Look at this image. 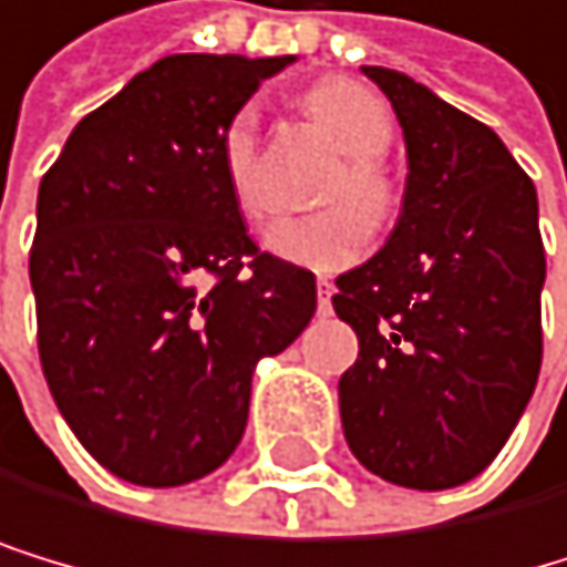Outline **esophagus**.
Instances as JSON below:
<instances>
[{"mask_svg": "<svg viewBox=\"0 0 567 567\" xmlns=\"http://www.w3.org/2000/svg\"><path fill=\"white\" fill-rule=\"evenodd\" d=\"M316 290H319V311H322V316H326V311L332 308V284H329L326 277H319Z\"/></svg>", "mask_w": 567, "mask_h": 567, "instance_id": "esophagus-1", "label": "esophagus"}]
</instances>
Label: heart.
Segmentation results:
<instances>
[{"instance_id":"obj_1","label":"heart","mask_w":567,"mask_h":567,"mask_svg":"<svg viewBox=\"0 0 567 567\" xmlns=\"http://www.w3.org/2000/svg\"><path fill=\"white\" fill-rule=\"evenodd\" d=\"M305 111L322 133L343 150L340 167L319 188V203L301 217H284L266 230L272 256L308 269H340L368 245V224L392 214V185L382 157L392 143V115L379 94L350 80H326L308 90ZM220 175L227 196L245 220H262L269 192L259 157V118L251 107L230 115L220 133Z\"/></svg>"}]
</instances>
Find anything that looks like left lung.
Returning a JSON list of instances; mask_svg holds the SVG:
<instances>
[{"label": "left lung", "mask_w": 567, "mask_h": 567, "mask_svg": "<svg viewBox=\"0 0 567 567\" xmlns=\"http://www.w3.org/2000/svg\"><path fill=\"white\" fill-rule=\"evenodd\" d=\"M364 73L403 125L410 175L385 248L332 295L361 343L340 417L371 473L442 491L491 466L537 389V188L484 122L396 69Z\"/></svg>", "instance_id": "obj_1"}]
</instances>
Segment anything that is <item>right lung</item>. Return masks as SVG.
<instances>
[{
    "label": "right lung",
    "mask_w": 567,
    "mask_h": 567,
    "mask_svg": "<svg viewBox=\"0 0 567 567\" xmlns=\"http://www.w3.org/2000/svg\"><path fill=\"white\" fill-rule=\"evenodd\" d=\"M284 59L167 55L73 128L38 188V353L65 424L128 484L238 449L251 368L316 316V277L248 238L220 133Z\"/></svg>",
    "instance_id": "obj_1"
}]
</instances>
